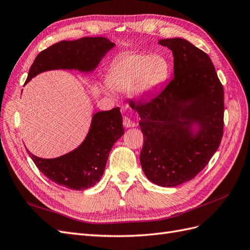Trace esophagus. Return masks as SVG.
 <instances>
[{"label":"esophagus","instance_id":"esophagus-1","mask_svg":"<svg viewBox=\"0 0 250 250\" xmlns=\"http://www.w3.org/2000/svg\"><path fill=\"white\" fill-rule=\"evenodd\" d=\"M123 125L127 128H133V127H137V123L133 122V121H131L129 118L125 117L123 119Z\"/></svg>","mask_w":250,"mask_h":250}]
</instances>
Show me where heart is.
I'll list each match as a JSON object with an SVG mask.
<instances>
[{
    "mask_svg": "<svg viewBox=\"0 0 250 250\" xmlns=\"http://www.w3.org/2000/svg\"><path fill=\"white\" fill-rule=\"evenodd\" d=\"M170 64L163 55L151 53H128L112 63L107 84L116 92L131 90L142 98L154 93L168 80Z\"/></svg>",
    "mask_w": 250,
    "mask_h": 250,
    "instance_id": "b5f03b06",
    "label": "heart"
}]
</instances>
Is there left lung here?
I'll return each instance as SVG.
<instances>
[{
    "mask_svg": "<svg viewBox=\"0 0 250 250\" xmlns=\"http://www.w3.org/2000/svg\"><path fill=\"white\" fill-rule=\"evenodd\" d=\"M158 43L172 51L174 78L151 99L132 107L141 118L144 173L151 183L173 188L197 175L220 145L224 92L203 51L180 37Z\"/></svg>",
    "mask_w": 250,
    "mask_h": 250,
    "instance_id": "8db88e82",
    "label": "left lung"
}]
</instances>
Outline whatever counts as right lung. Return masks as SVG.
<instances>
[{"label": "right lung", "mask_w": 250, "mask_h": 250, "mask_svg": "<svg viewBox=\"0 0 250 250\" xmlns=\"http://www.w3.org/2000/svg\"><path fill=\"white\" fill-rule=\"evenodd\" d=\"M116 44L106 37H83L62 41L42 51L30 67L26 83L52 70H75L92 73ZM119 107L94 113L85 139L71 152L55 158L35 156L27 149L39 170L53 183L82 191L100 181L110 150L124 134Z\"/></svg>", "instance_id": "add662e5"}]
</instances>
